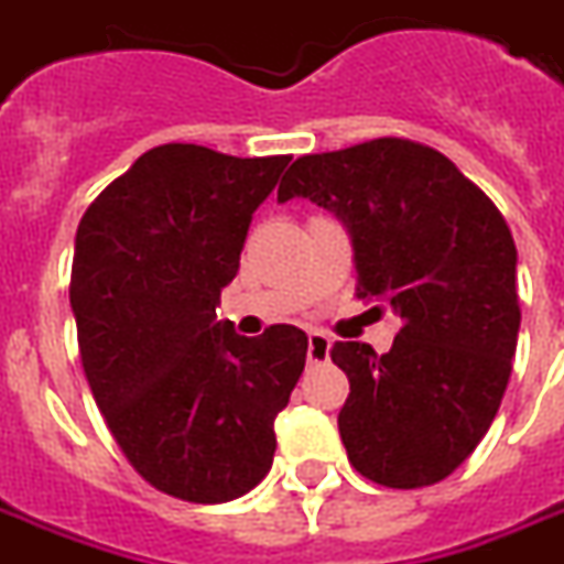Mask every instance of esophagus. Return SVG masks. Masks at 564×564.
I'll use <instances>...</instances> for the list:
<instances>
[{"instance_id": "34e87169", "label": "esophagus", "mask_w": 564, "mask_h": 564, "mask_svg": "<svg viewBox=\"0 0 564 564\" xmlns=\"http://www.w3.org/2000/svg\"><path fill=\"white\" fill-rule=\"evenodd\" d=\"M329 350H332L329 335H323V332H312V335H308V352H305V356H308L312 365L329 359Z\"/></svg>"}]
</instances>
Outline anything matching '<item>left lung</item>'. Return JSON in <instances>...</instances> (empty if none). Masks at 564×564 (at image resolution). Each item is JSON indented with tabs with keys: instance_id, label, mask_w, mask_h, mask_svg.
<instances>
[{
	"instance_id": "left-lung-1",
	"label": "left lung",
	"mask_w": 564,
	"mask_h": 564,
	"mask_svg": "<svg viewBox=\"0 0 564 564\" xmlns=\"http://www.w3.org/2000/svg\"><path fill=\"white\" fill-rule=\"evenodd\" d=\"M308 196L350 229L356 296L394 308V347L335 341L350 379L347 459L386 488L441 482L477 449L512 377L521 329L512 232L459 167L426 143L377 138L300 155L279 203Z\"/></svg>"
}]
</instances>
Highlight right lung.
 Listing matches in <instances>:
<instances>
[{
  "mask_svg": "<svg viewBox=\"0 0 564 564\" xmlns=\"http://www.w3.org/2000/svg\"><path fill=\"white\" fill-rule=\"evenodd\" d=\"M288 161L152 147L78 223L69 305L87 386L129 465L187 503H226L268 477L273 421L305 368L303 329L241 338L217 321Z\"/></svg>",
  "mask_w": 564,
  "mask_h": 564,
  "instance_id": "obj_1",
  "label": "right lung"
}]
</instances>
